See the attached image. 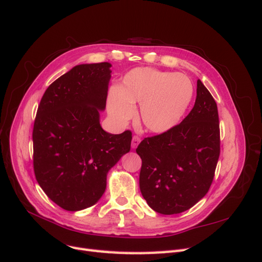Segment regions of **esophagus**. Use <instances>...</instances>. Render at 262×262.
I'll list each match as a JSON object with an SVG mask.
<instances>
[{
  "mask_svg": "<svg viewBox=\"0 0 262 262\" xmlns=\"http://www.w3.org/2000/svg\"><path fill=\"white\" fill-rule=\"evenodd\" d=\"M140 142H141V138H140V137H138V136H133V138H132V143H131L132 147H133V148H136V147L140 144Z\"/></svg>",
  "mask_w": 262,
  "mask_h": 262,
  "instance_id": "obj_1",
  "label": "esophagus"
}]
</instances>
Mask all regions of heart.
Instances as JSON below:
<instances>
[{"mask_svg":"<svg viewBox=\"0 0 262 262\" xmlns=\"http://www.w3.org/2000/svg\"><path fill=\"white\" fill-rule=\"evenodd\" d=\"M193 89L189 78L152 68L131 71L120 89L113 92L109 112L119 122L134 113L133 104H141L140 120L150 132L163 133L176 125L192 99Z\"/></svg>","mask_w":262,"mask_h":262,"instance_id":"1","label":"heart"}]
</instances>
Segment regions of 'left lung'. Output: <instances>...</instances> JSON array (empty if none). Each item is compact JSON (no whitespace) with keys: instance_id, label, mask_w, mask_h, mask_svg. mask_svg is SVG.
I'll use <instances>...</instances> for the list:
<instances>
[{"instance_id":"left-lung-1","label":"left lung","mask_w":262,"mask_h":262,"mask_svg":"<svg viewBox=\"0 0 262 262\" xmlns=\"http://www.w3.org/2000/svg\"><path fill=\"white\" fill-rule=\"evenodd\" d=\"M216 102L200 80L191 112L180 123L137 148L142 160L140 190L147 204L161 214L192 208L208 193L220 157Z\"/></svg>"}]
</instances>
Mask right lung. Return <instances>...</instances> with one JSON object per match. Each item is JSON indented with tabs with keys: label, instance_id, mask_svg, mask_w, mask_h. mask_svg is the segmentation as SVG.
Wrapping results in <instances>:
<instances>
[{
	"label": "right lung",
	"instance_id": "1",
	"mask_svg": "<svg viewBox=\"0 0 262 262\" xmlns=\"http://www.w3.org/2000/svg\"><path fill=\"white\" fill-rule=\"evenodd\" d=\"M108 62L76 66L46 90L33 130L34 171L50 200L67 211L92 207L108 170L131 147L132 132L110 134L99 123L106 107Z\"/></svg>",
	"mask_w": 262,
	"mask_h": 262
}]
</instances>
